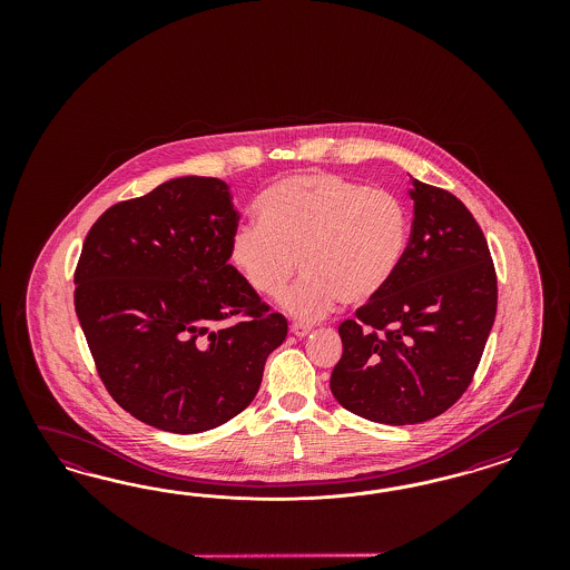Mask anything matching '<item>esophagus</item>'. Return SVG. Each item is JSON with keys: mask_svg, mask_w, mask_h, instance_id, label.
Instances as JSON below:
<instances>
[{"mask_svg": "<svg viewBox=\"0 0 570 570\" xmlns=\"http://www.w3.org/2000/svg\"><path fill=\"white\" fill-rule=\"evenodd\" d=\"M311 330H313V326L305 324V322H294L293 326H291V332H293L294 336H298V338H305Z\"/></svg>", "mask_w": 570, "mask_h": 570, "instance_id": "34e87169", "label": "esophagus"}]
</instances>
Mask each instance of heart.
<instances>
[{"instance_id": "b5f03b06", "label": "heart", "mask_w": 570, "mask_h": 570, "mask_svg": "<svg viewBox=\"0 0 570 570\" xmlns=\"http://www.w3.org/2000/svg\"><path fill=\"white\" fill-rule=\"evenodd\" d=\"M259 224H242L229 257L257 293L282 296L294 317L328 313L338 301L362 305L397 274L407 250L410 222L397 196L324 171L301 173L272 184L257 198Z\"/></svg>"}]
</instances>
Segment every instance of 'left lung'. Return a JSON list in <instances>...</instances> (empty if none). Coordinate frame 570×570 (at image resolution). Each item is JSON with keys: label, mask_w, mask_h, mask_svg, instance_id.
<instances>
[{"label": "left lung", "mask_w": 570, "mask_h": 570, "mask_svg": "<svg viewBox=\"0 0 570 570\" xmlns=\"http://www.w3.org/2000/svg\"><path fill=\"white\" fill-rule=\"evenodd\" d=\"M414 222L391 284L338 326L330 391L380 424H420L466 393L498 311L483 229L451 191L412 179Z\"/></svg>", "instance_id": "left-lung-1"}]
</instances>
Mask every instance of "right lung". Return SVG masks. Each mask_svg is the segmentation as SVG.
I'll return each mask as SVG.
<instances>
[{
    "mask_svg": "<svg viewBox=\"0 0 570 570\" xmlns=\"http://www.w3.org/2000/svg\"><path fill=\"white\" fill-rule=\"evenodd\" d=\"M238 219L225 181L190 175L112 205L83 242L75 311L96 370L125 412L160 431L240 414L286 338V317L229 263Z\"/></svg>",
    "mask_w": 570,
    "mask_h": 570,
    "instance_id": "right-lung-1",
    "label": "right lung"
}]
</instances>
